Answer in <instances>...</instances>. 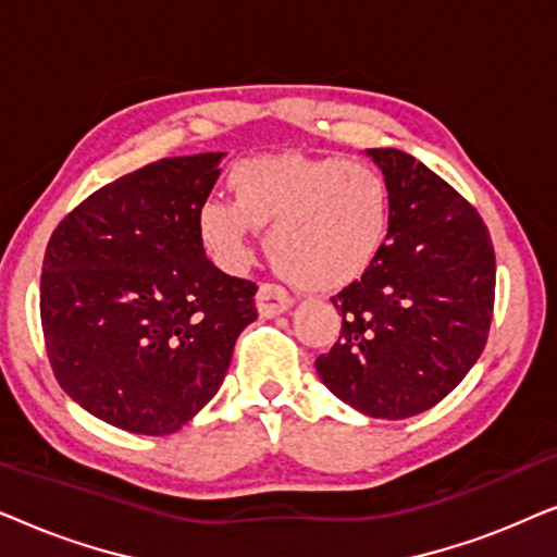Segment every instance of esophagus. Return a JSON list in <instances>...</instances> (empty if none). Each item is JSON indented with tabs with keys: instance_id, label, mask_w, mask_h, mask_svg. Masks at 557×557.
Returning a JSON list of instances; mask_svg holds the SVG:
<instances>
[{
	"instance_id": "esophagus-1",
	"label": "esophagus",
	"mask_w": 557,
	"mask_h": 557,
	"mask_svg": "<svg viewBox=\"0 0 557 557\" xmlns=\"http://www.w3.org/2000/svg\"><path fill=\"white\" fill-rule=\"evenodd\" d=\"M256 307L261 317H278L292 309V296L278 284H261L256 292Z\"/></svg>"
}]
</instances>
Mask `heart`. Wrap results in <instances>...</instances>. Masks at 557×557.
Here are the masks:
<instances>
[{"mask_svg": "<svg viewBox=\"0 0 557 557\" xmlns=\"http://www.w3.org/2000/svg\"><path fill=\"white\" fill-rule=\"evenodd\" d=\"M227 189L233 202L205 200L195 220L205 250L225 271L243 269L253 233L269 227L265 250L281 276L307 292H334L377 261L391 233V185L360 159L296 151L243 159Z\"/></svg>", "mask_w": 557, "mask_h": 557, "instance_id": "heart-1", "label": "heart"}]
</instances>
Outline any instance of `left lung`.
Returning <instances> with one entry per match:
<instances>
[{
	"mask_svg": "<svg viewBox=\"0 0 557 557\" xmlns=\"http://www.w3.org/2000/svg\"><path fill=\"white\" fill-rule=\"evenodd\" d=\"M393 193L385 248L332 296L339 339L322 383L364 416L423 413L467 377L490 337L494 246L474 205L398 149H370Z\"/></svg>",
	"mask_w": 557,
	"mask_h": 557,
	"instance_id": "8db88e82",
	"label": "left lung"
}]
</instances>
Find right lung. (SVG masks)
Listing matches in <instances>:
<instances>
[{"mask_svg": "<svg viewBox=\"0 0 557 557\" xmlns=\"http://www.w3.org/2000/svg\"><path fill=\"white\" fill-rule=\"evenodd\" d=\"M223 154L170 157L96 189L45 248L40 319L60 387L116 429L166 436L208 406L256 284L205 256L197 210Z\"/></svg>", "mask_w": 557, "mask_h": 557, "instance_id": "right-lung-1", "label": "right lung"}]
</instances>
